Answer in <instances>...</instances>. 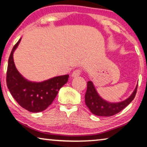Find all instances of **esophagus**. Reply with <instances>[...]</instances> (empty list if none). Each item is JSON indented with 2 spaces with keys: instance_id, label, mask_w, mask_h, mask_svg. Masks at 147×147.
I'll list each match as a JSON object with an SVG mask.
<instances>
[{
  "instance_id": "esophagus-1",
  "label": "esophagus",
  "mask_w": 147,
  "mask_h": 147,
  "mask_svg": "<svg viewBox=\"0 0 147 147\" xmlns=\"http://www.w3.org/2000/svg\"><path fill=\"white\" fill-rule=\"evenodd\" d=\"M80 73H81V71H80V70H75V71H74L73 72V73H72V74H71V76H72V77H77V76H78L79 75H80Z\"/></svg>"
}]
</instances>
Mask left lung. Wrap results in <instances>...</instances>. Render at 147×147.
<instances>
[{"instance_id": "left-lung-1", "label": "left lung", "mask_w": 147, "mask_h": 147, "mask_svg": "<svg viewBox=\"0 0 147 147\" xmlns=\"http://www.w3.org/2000/svg\"><path fill=\"white\" fill-rule=\"evenodd\" d=\"M136 88L131 95L124 101L111 103L105 100L100 96L95 89L92 81H88L87 84V91L85 95V103L92 114L99 116H111L115 115L123 110L134 100L136 96L137 89Z\"/></svg>"}]
</instances>
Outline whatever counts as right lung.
I'll list each match as a JSON object with an SVG mask.
<instances>
[{"instance_id": "add662e5", "label": "right lung", "mask_w": 147, "mask_h": 147, "mask_svg": "<svg viewBox=\"0 0 147 147\" xmlns=\"http://www.w3.org/2000/svg\"><path fill=\"white\" fill-rule=\"evenodd\" d=\"M22 38L15 44L8 59L6 84L10 94L20 105L32 113H38L48 108L58 92L67 82L69 74L55 76L42 82L28 80L20 73L13 61V53Z\"/></svg>"}]
</instances>
